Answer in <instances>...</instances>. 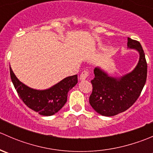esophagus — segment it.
Wrapping results in <instances>:
<instances>
[{
    "label": "esophagus",
    "mask_w": 153,
    "mask_h": 153,
    "mask_svg": "<svg viewBox=\"0 0 153 153\" xmlns=\"http://www.w3.org/2000/svg\"><path fill=\"white\" fill-rule=\"evenodd\" d=\"M89 73L87 70L83 71L82 73H81V75H80V80H81V81L85 80L87 77H89Z\"/></svg>",
    "instance_id": "34e87169"
}]
</instances>
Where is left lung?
I'll use <instances>...</instances> for the list:
<instances>
[{
	"mask_svg": "<svg viewBox=\"0 0 153 153\" xmlns=\"http://www.w3.org/2000/svg\"><path fill=\"white\" fill-rule=\"evenodd\" d=\"M127 40L128 48L139 53V61L132 72L121 78H114L99 67L94 69L89 104L100 115L113 116L126 111L138 99L146 83L147 64L142 47L135 40Z\"/></svg>",
	"mask_w": 153,
	"mask_h": 153,
	"instance_id": "obj_1",
	"label": "left lung"
}]
</instances>
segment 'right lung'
<instances>
[{
	"label": "right lung",
	"instance_id": "obj_1",
	"mask_svg": "<svg viewBox=\"0 0 153 153\" xmlns=\"http://www.w3.org/2000/svg\"><path fill=\"white\" fill-rule=\"evenodd\" d=\"M13 85L23 102L32 110L44 116L58 112L67 101V93L78 83V75L65 78L59 83L44 90L34 89L19 81L10 67Z\"/></svg>",
	"mask_w": 153,
	"mask_h": 153
}]
</instances>
